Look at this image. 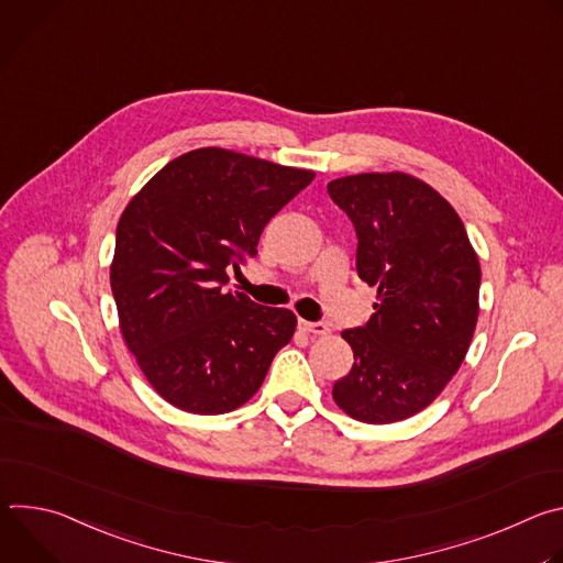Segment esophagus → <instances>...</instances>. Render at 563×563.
<instances>
[{
  "mask_svg": "<svg viewBox=\"0 0 563 563\" xmlns=\"http://www.w3.org/2000/svg\"><path fill=\"white\" fill-rule=\"evenodd\" d=\"M298 325L309 336H325V334H330V328L325 323H320V320H316V323H309V320H300Z\"/></svg>",
  "mask_w": 563,
  "mask_h": 563,
  "instance_id": "1",
  "label": "esophagus"
}]
</instances>
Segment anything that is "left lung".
<instances>
[{
	"label": "left lung",
	"instance_id": "left-lung-1",
	"mask_svg": "<svg viewBox=\"0 0 563 563\" xmlns=\"http://www.w3.org/2000/svg\"><path fill=\"white\" fill-rule=\"evenodd\" d=\"M356 229V272L378 302L341 336L354 365L336 406L363 423L404 421L461 367L478 316L481 267L456 211L408 174H358L328 185Z\"/></svg>",
	"mask_w": 563,
	"mask_h": 563
}]
</instances>
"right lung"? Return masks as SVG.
I'll use <instances>...</instances> for the list:
<instances>
[{
    "label": "right lung",
    "mask_w": 563,
    "mask_h": 563,
    "mask_svg": "<svg viewBox=\"0 0 563 563\" xmlns=\"http://www.w3.org/2000/svg\"><path fill=\"white\" fill-rule=\"evenodd\" d=\"M311 180V172L207 146L172 159L126 205L111 265L120 330L172 406L191 415L240 408L291 341L289 309L224 285Z\"/></svg>",
    "instance_id": "obj_1"
}]
</instances>
